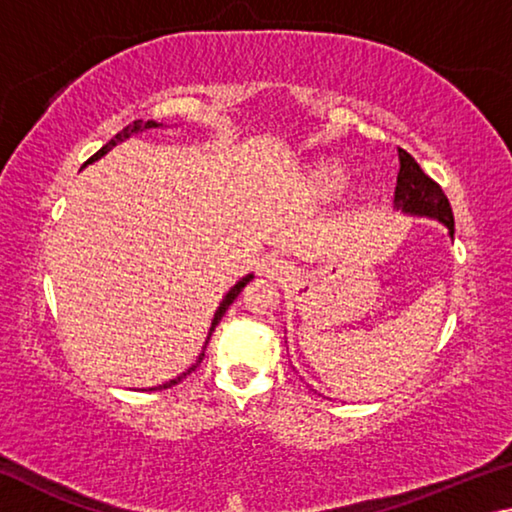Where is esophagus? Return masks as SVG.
Here are the masks:
<instances>
[{
  "instance_id": "1",
  "label": "esophagus",
  "mask_w": 512,
  "mask_h": 512,
  "mask_svg": "<svg viewBox=\"0 0 512 512\" xmlns=\"http://www.w3.org/2000/svg\"><path fill=\"white\" fill-rule=\"evenodd\" d=\"M264 275L271 277V280H289V277L293 275V266L291 262H287V259L282 257H268L264 262Z\"/></svg>"
}]
</instances>
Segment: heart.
Wrapping results in <instances>:
<instances>
[{
	"mask_svg": "<svg viewBox=\"0 0 512 512\" xmlns=\"http://www.w3.org/2000/svg\"><path fill=\"white\" fill-rule=\"evenodd\" d=\"M348 183V171L339 162H318L307 176V189L314 198H332Z\"/></svg>",
	"mask_w": 512,
	"mask_h": 512,
	"instance_id": "heart-1",
	"label": "heart"
}]
</instances>
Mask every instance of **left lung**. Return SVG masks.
<instances>
[{
  "label": "left lung",
  "mask_w": 512,
  "mask_h": 512,
  "mask_svg": "<svg viewBox=\"0 0 512 512\" xmlns=\"http://www.w3.org/2000/svg\"><path fill=\"white\" fill-rule=\"evenodd\" d=\"M397 151H400V173H397L393 205L409 216L436 219L438 223L445 225L449 230V237L454 239V214L445 192L420 169V164L409 153L404 149Z\"/></svg>",
  "instance_id": "8db88e82"
}]
</instances>
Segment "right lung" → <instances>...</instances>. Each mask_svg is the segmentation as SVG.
<instances>
[{
    "label": "right lung",
    "instance_id": "right-lung-1",
    "mask_svg": "<svg viewBox=\"0 0 512 512\" xmlns=\"http://www.w3.org/2000/svg\"><path fill=\"white\" fill-rule=\"evenodd\" d=\"M155 128H164V124H160V121H153V119H149V121H142V119H137V121H133V124H128L126 128H124V131H121V133H117L115 137H112V140L106 144V146H103V149H99L97 153H94L92 155V158L88 160V162H85V164H92V162H97V160H101L103 158V155H106L110 149H112V146H117V144H121V142H124V140H128V137H133V135H140V133H146V131H155ZM253 273H248V275H244V277H241V280L235 284V287H232L228 293H225V296H223V300L219 302V307H216V311H214V318H212V325H210V332H207V339H205V345H203V350H201V354H198V357H196V361L192 363V366H189L185 372H180V375L176 377V379H169V381H164V384H160V386H153V388H149V391H162V388H171L173 384H178V381L180 379H185L187 375H189V372H194L196 368H198V363H201L203 361V357H205V348H207V343H210V336H212V332H214V327L216 325H219V320L223 318V314H225V311H228V307L232 305V302H235L237 300V296H239V293L241 291H244V287H246V284L250 282V280H253ZM142 391H146V388H142Z\"/></svg>",
    "mask_w": 512,
    "mask_h": 512
}]
</instances>
